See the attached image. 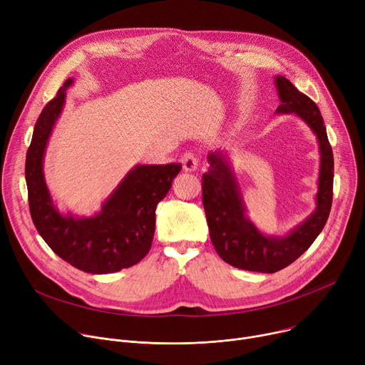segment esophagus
<instances>
[{
	"label": "esophagus",
	"mask_w": 365,
	"mask_h": 365,
	"mask_svg": "<svg viewBox=\"0 0 365 365\" xmlns=\"http://www.w3.org/2000/svg\"><path fill=\"white\" fill-rule=\"evenodd\" d=\"M182 164H183V170L186 172H195L197 169V158L192 153H186L182 157Z\"/></svg>",
	"instance_id": "34e87169"
}]
</instances>
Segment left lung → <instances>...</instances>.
<instances>
[{
  "label": "left lung",
  "mask_w": 365,
  "mask_h": 365,
  "mask_svg": "<svg viewBox=\"0 0 365 365\" xmlns=\"http://www.w3.org/2000/svg\"><path fill=\"white\" fill-rule=\"evenodd\" d=\"M281 105L278 115L302 119L316 135L320 154L314 211L282 236L260 231L247 215L239 180L231 165L230 150L208 153L210 169L202 175V202L211 242L218 256L239 269L274 274L300 257L323 230L334 196V153L319 108L289 80L275 76Z\"/></svg>",
  "instance_id": "obj_1"
}]
</instances>
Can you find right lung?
<instances>
[{
	"instance_id": "add662e5",
	"label": "right lung",
	"mask_w": 365,
	"mask_h": 365,
	"mask_svg": "<svg viewBox=\"0 0 365 365\" xmlns=\"http://www.w3.org/2000/svg\"><path fill=\"white\" fill-rule=\"evenodd\" d=\"M73 84L74 78L63 83L33 129L26 155L30 215L42 239L61 259L87 274H112L130 268L148 253L155 208L170 190L182 164H135L94 214L59 211L45 180L43 160Z\"/></svg>"
}]
</instances>
